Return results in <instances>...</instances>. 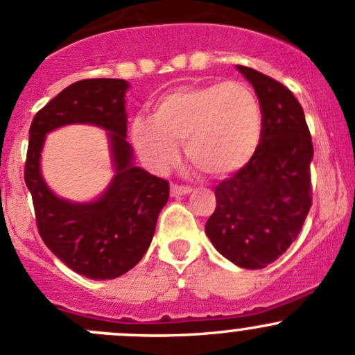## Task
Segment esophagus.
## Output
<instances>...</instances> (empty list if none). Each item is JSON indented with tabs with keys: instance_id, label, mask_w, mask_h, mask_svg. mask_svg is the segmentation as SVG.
Returning <instances> with one entry per match:
<instances>
[{
	"instance_id": "esophagus-1",
	"label": "esophagus",
	"mask_w": 355,
	"mask_h": 355,
	"mask_svg": "<svg viewBox=\"0 0 355 355\" xmlns=\"http://www.w3.org/2000/svg\"><path fill=\"white\" fill-rule=\"evenodd\" d=\"M192 189L191 187H185V185H171V196L173 198H178V196H187L191 194Z\"/></svg>"
}]
</instances>
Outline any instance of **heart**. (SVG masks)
Segmentation results:
<instances>
[{"mask_svg": "<svg viewBox=\"0 0 355 355\" xmlns=\"http://www.w3.org/2000/svg\"><path fill=\"white\" fill-rule=\"evenodd\" d=\"M130 137L156 171L177 161L178 142L200 171L223 177L244 168L263 139V111L239 82L182 85L161 96L151 116H135Z\"/></svg>", "mask_w": 355, "mask_h": 355, "instance_id": "b5f03b06", "label": "heart"}]
</instances>
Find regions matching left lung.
Returning a JSON list of instances; mask_svg holds the SVG:
<instances>
[{
	"label": "left lung",
	"mask_w": 355,
	"mask_h": 355,
	"mask_svg": "<svg viewBox=\"0 0 355 355\" xmlns=\"http://www.w3.org/2000/svg\"><path fill=\"white\" fill-rule=\"evenodd\" d=\"M263 111V139L244 168L214 189L206 223L214 249L245 270L277 261L297 239L313 202V141L302 106L275 78L237 65Z\"/></svg>",
	"instance_id": "8db88e82"
}]
</instances>
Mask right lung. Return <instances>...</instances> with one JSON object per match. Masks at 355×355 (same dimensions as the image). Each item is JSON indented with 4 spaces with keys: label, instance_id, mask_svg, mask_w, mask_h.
I'll return each instance as SVG.
<instances>
[{
    "label": "right lung",
    "instance_id": "add662e5",
    "mask_svg": "<svg viewBox=\"0 0 355 355\" xmlns=\"http://www.w3.org/2000/svg\"><path fill=\"white\" fill-rule=\"evenodd\" d=\"M123 78H87L63 89L35 113L28 130L25 185L32 196L39 235L75 273L113 280L135 266L149 249L170 185L135 166L127 139ZM107 130L115 175L98 200L75 203L56 196L40 173L45 135L65 124Z\"/></svg>",
    "mask_w": 355,
    "mask_h": 355
}]
</instances>
